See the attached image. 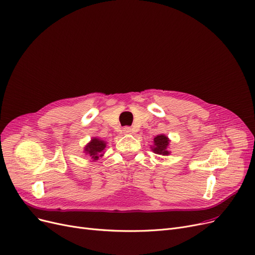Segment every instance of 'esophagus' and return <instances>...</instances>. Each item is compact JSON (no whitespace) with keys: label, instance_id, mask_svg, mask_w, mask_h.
<instances>
[{"label":"esophagus","instance_id":"34e87169","mask_svg":"<svg viewBox=\"0 0 255 255\" xmlns=\"http://www.w3.org/2000/svg\"><path fill=\"white\" fill-rule=\"evenodd\" d=\"M123 132H124L125 134H130L131 132H132V129L130 127H124L123 128Z\"/></svg>","mask_w":255,"mask_h":255}]
</instances>
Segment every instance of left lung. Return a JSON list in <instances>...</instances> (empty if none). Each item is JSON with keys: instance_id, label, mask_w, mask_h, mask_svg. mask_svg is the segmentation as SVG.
Masks as SVG:
<instances>
[{"instance_id": "8db88e82", "label": "left lung", "mask_w": 255, "mask_h": 255, "mask_svg": "<svg viewBox=\"0 0 255 255\" xmlns=\"http://www.w3.org/2000/svg\"><path fill=\"white\" fill-rule=\"evenodd\" d=\"M153 141H154V145H153V147H151V149L155 154H158V155H169L170 154V152L168 150L170 139L168 136H165L163 134H159V135L154 137Z\"/></svg>"}]
</instances>
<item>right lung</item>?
Wrapping results in <instances>:
<instances>
[{"mask_svg":"<svg viewBox=\"0 0 255 255\" xmlns=\"http://www.w3.org/2000/svg\"><path fill=\"white\" fill-rule=\"evenodd\" d=\"M106 147V142L100 138L94 137L84 148V152L91 156L93 160H98L99 157L103 156V152Z\"/></svg>","mask_w":255,"mask_h":255,"instance_id":"obj_1","label":"right lung"}]
</instances>
